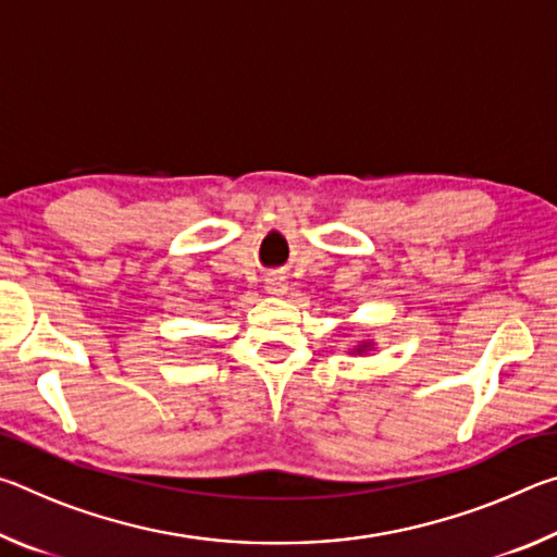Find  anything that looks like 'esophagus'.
<instances>
[{
  "instance_id": "34e87169",
  "label": "esophagus",
  "mask_w": 557,
  "mask_h": 557,
  "mask_svg": "<svg viewBox=\"0 0 557 557\" xmlns=\"http://www.w3.org/2000/svg\"><path fill=\"white\" fill-rule=\"evenodd\" d=\"M287 289V285L285 282H282V277H272V280H268V292L270 295H282V292Z\"/></svg>"
}]
</instances>
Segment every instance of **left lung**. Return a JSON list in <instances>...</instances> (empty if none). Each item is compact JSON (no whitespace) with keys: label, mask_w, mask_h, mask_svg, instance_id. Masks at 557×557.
Here are the masks:
<instances>
[{"label":"left lung","mask_w":557,"mask_h":557,"mask_svg":"<svg viewBox=\"0 0 557 557\" xmlns=\"http://www.w3.org/2000/svg\"><path fill=\"white\" fill-rule=\"evenodd\" d=\"M373 342H371V338H366V342H358L354 348H351V351H348V354H356V356H366V354H369V351H373Z\"/></svg>","instance_id":"8db88e82"}]
</instances>
